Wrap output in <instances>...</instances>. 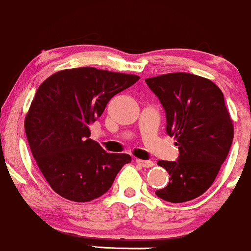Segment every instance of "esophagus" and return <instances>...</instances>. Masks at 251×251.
I'll list each match as a JSON object with an SVG mask.
<instances>
[{
  "label": "esophagus",
  "instance_id": "34e87169",
  "mask_svg": "<svg viewBox=\"0 0 251 251\" xmlns=\"http://www.w3.org/2000/svg\"><path fill=\"white\" fill-rule=\"evenodd\" d=\"M136 163L137 165L142 166V167H153L154 162L151 161V160H141V159H136Z\"/></svg>",
  "mask_w": 251,
  "mask_h": 251
}]
</instances>
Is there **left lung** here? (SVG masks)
Wrapping results in <instances>:
<instances>
[{"label": "left lung", "instance_id": "1", "mask_svg": "<svg viewBox=\"0 0 251 251\" xmlns=\"http://www.w3.org/2000/svg\"><path fill=\"white\" fill-rule=\"evenodd\" d=\"M166 112V131L176 140V161L159 160L170 174L159 198L184 202L198 198L215 181L233 139L232 120L221 89L210 79L185 72L146 79Z\"/></svg>", "mask_w": 251, "mask_h": 251}]
</instances>
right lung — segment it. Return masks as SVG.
<instances>
[{"instance_id": "right-lung-1", "label": "right lung", "mask_w": 251, "mask_h": 251, "mask_svg": "<svg viewBox=\"0 0 251 251\" xmlns=\"http://www.w3.org/2000/svg\"><path fill=\"white\" fill-rule=\"evenodd\" d=\"M139 75L95 67L59 71L42 81L25 118L33 157L55 193L77 202L103 196L128 154L106 153L90 139V125L109 100Z\"/></svg>"}]
</instances>
